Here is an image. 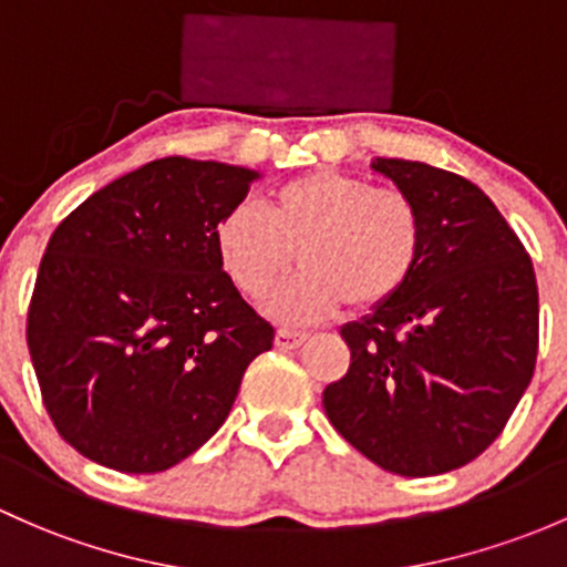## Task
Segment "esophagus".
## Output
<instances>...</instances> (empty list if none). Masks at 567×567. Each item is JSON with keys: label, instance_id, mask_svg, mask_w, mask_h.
<instances>
[{"label": "esophagus", "instance_id": "1", "mask_svg": "<svg viewBox=\"0 0 567 567\" xmlns=\"http://www.w3.org/2000/svg\"><path fill=\"white\" fill-rule=\"evenodd\" d=\"M303 342H307V333L288 331V329H279L277 333H274V344H277L279 350H296V348H301Z\"/></svg>", "mask_w": 567, "mask_h": 567}]
</instances>
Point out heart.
<instances>
[{"label": "heart", "instance_id": "b5f03b06", "mask_svg": "<svg viewBox=\"0 0 567 567\" xmlns=\"http://www.w3.org/2000/svg\"><path fill=\"white\" fill-rule=\"evenodd\" d=\"M214 252L247 299H264L299 252L303 271L266 309L285 323H318L344 301L372 309L404 288L421 255V217L396 189L318 168L279 184L266 214L230 206L214 225Z\"/></svg>", "mask_w": 567, "mask_h": 567}]
</instances>
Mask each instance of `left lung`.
<instances>
[{
    "instance_id": "obj_1",
    "label": "left lung",
    "mask_w": 567,
    "mask_h": 567,
    "mask_svg": "<svg viewBox=\"0 0 567 567\" xmlns=\"http://www.w3.org/2000/svg\"><path fill=\"white\" fill-rule=\"evenodd\" d=\"M421 217V255L393 299L342 326L350 369L323 391L329 421L369 462L424 478L484 454L538 355L533 260L464 176L372 159Z\"/></svg>"
}]
</instances>
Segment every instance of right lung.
I'll use <instances>...</instances> for the list:
<instances>
[{"instance_id":"obj_1","label":"right lung","mask_w":567,"mask_h":567,"mask_svg":"<svg viewBox=\"0 0 567 567\" xmlns=\"http://www.w3.org/2000/svg\"><path fill=\"white\" fill-rule=\"evenodd\" d=\"M255 178L214 159H154L53 230L27 342L48 415L79 454L163 473L225 424L274 342L214 252V225Z\"/></svg>"}]
</instances>
